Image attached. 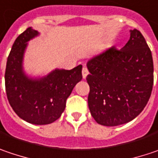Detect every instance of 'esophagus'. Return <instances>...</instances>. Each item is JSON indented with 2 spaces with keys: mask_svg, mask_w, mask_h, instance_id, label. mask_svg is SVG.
I'll return each mask as SVG.
<instances>
[{
  "mask_svg": "<svg viewBox=\"0 0 158 158\" xmlns=\"http://www.w3.org/2000/svg\"><path fill=\"white\" fill-rule=\"evenodd\" d=\"M88 68H87L86 66H84V67H83V69H82V77H83V79H86V78H87V76H88Z\"/></svg>",
  "mask_w": 158,
  "mask_h": 158,
  "instance_id": "1",
  "label": "esophagus"
}]
</instances>
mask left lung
<instances>
[{
	"label": "left lung",
	"instance_id": "8db88e82",
	"mask_svg": "<svg viewBox=\"0 0 158 158\" xmlns=\"http://www.w3.org/2000/svg\"><path fill=\"white\" fill-rule=\"evenodd\" d=\"M122 48L112 46L87 63L91 115L104 126L127 123L139 115L150 98L154 82L151 51L142 34L130 30Z\"/></svg>",
	"mask_w": 158,
	"mask_h": 158
}]
</instances>
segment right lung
<instances>
[{"instance_id":"right-lung-1","label":"right lung","mask_w":158,"mask_h":158,"mask_svg":"<svg viewBox=\"0 0 158 158\" xmlns=\"http://www.w3.org/2000/svg\"><path fill=\"white\" fill-rule=\"evenodd\" d=\"M39 33L32 27L20 34L11 47L5 70V88L9 103L24 121L36 125L49 124L59 119L76 84L82 79V65L72 70L55 69L48 75L32 79L23 70L27 42Z\"/></svg>"}]
</instances>
